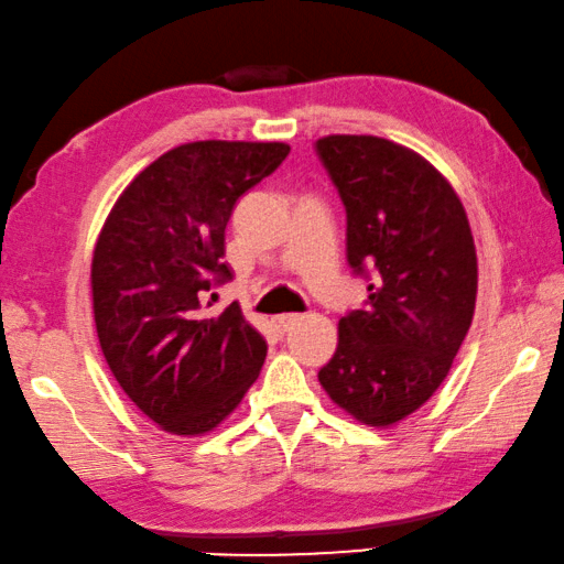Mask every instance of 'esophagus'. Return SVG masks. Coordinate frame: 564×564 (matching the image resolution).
I'll return each instance as SVG.
<instances>
[{
  "mask_svg": "<svg viewBox=\"0 0 564 564\" xmlns=\"http://www.w3.org/2000/svg\"><path fill=\"white\" fill-rule=\"evenodd\" d=\"M300 315H276L274 317V327H276V330H280V333H288V330H292V327L294 325H297L300 323Z\"/></svg>",
  "mask_w": 564,
  "mask_h": 564,
  "instance_id": "esophagus-1",
  "label": "esophagus"
}]
</instances>
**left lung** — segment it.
Returning <instances> with one entry per match:
<instances>
[{
	"label": "left lung",
	"instance_id": "8db88e82",
	"mask_svg": "<svg viewBox=\"0 0 564 564\" xmlns=\"http://www.w3.org/2000/svg\"><path fill=\"white\" fill-rule=\"evenodd\" d=\"M315 149L345 206L348 267L368 282V300L345 312L317 378L358 421L391 426L444 383L469 333V219L448 181L403 145L327 135Z\"/></svg>",
	"mask_w": 564,
	"mask_h": 564
}]
</instances>
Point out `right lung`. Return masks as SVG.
Returning <instances> with one entry per match:
<instances>
[{"instance_id": "right-lung-1", "label": "right lung", "mask_w": 564, "mask_h": 564, "mask_svg": "<svg viewBox=\"0 0 564 564\" xmlns=\"http://www.w3.org/2000/svg\"><path fill=\"white\" fill-rule=\"evenodd\" d=\"M284 143L178 145L133 178L93 254L102 355L126 395L163 431L196 436L237 409L267 343L237 302L209 315L231 280L224 231L249 188L288 159Z\"/></svg>"}]
</instances>
